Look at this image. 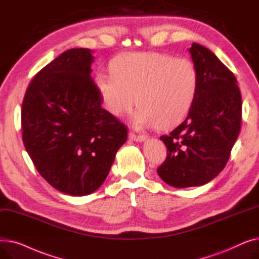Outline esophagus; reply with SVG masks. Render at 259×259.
Instances as JSON below:
<instances>
[{
  "mask_svg": "<svg viewBox=\"0 0 259 259\" xmlns=\"http://www.w3.org/2000/svg\"><path fill=\"white\" fill-rule=\"evenodd\" d=\"M128 137H129V139L131 140V141H135V142H144V141H146V137L145 135H142V134H135V133H133V132H129V134H128Z\"/></svg>",
  "mask_w": 259,
  "mask_h": 259,
  "instance_id": "34e87169",
  "label": "esophagus"
}]
</instances>
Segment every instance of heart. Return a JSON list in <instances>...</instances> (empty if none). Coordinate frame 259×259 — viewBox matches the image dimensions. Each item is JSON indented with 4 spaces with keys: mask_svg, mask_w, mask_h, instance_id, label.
I'll list each match as a JSON object with an SVG mask.
<instances>
[{
    "mask_svg": "<svg viewBox=\"0 0 259 259\" xmlns=\"http://www.w3.org/2000/svg\"><path fill=\"white\" fill-rule=\"evenodd\" d=\"M111 73L100 71L95 87L104 110L114 117L132 108L137 126L169 129L187 116L198 90L194 64L160 52H126L110 63Z\"/></svg>",
    "mask_w": 259,
    "mask_h": 259,
    "instance_id": "b5f03b06",
    "label": "heart"
}]
</instances>
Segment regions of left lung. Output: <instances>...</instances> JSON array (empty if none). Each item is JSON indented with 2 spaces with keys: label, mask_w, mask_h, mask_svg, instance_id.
Instances as JSON below:
<instances>
[{
  "label": "left lung",
  "mask_w": 259,
  "mask_h": 259,
  "mask_svg": "<svg viewBox=\"0 0 259 259\" xmlns=\"http://www.w3.org/2000/svg\"><path fill=\"white\" fill-rule=\"evenodd\" d=\"M198 74L195 101L180 126L160 140L166 160L159 178L175 188L202 186L219 175L230 157L241 124V94L234 74L208 48L189 49Z\"/></svg>",
  "instance_id": "1"
}]
</instances>
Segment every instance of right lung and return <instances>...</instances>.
I'll return each instance as SVG.
<instances>
[{
    "instance_id": "obj_1",
    "label": "right lung",
    "mask_w": 259,
    "mask_h": 259,
    "mask_svg": "<svg viewBox=\"0 0 259 259\" xmlns=\"http://www.w3.org/2000/svg\"><path fill=\"white\" fill-rule=\"evenodd\" d=\"M87 48L63 52L38 71L22 105L23 142L54 189L72 196L98 190L127 141V127L101 107Z\"/></svg>"
}]
</instances>
